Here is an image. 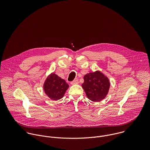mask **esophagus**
I'll use <instances>...</instances> for the list:
<instances>
[{"label": "esophagus", "instance_id": "34e87169", "mask_svg": "<svg viewBox=\"0 0 150 150\" xmlns=\"http://www.w3.org/2000/svg\"><path fill=\"white\" fill-rule=\"evenodd\" d=\"M79 84V80H75L71 82V85H75V84Z\"/></svg>", "mask_w": 150, "mask_h": 150}]
</instances>
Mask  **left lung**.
Returning <instances> with one entry per match:
<instances>
[{
  "label": "left lung",
  "mask_w": 150,
  "mask_h": 150,
  "mask_svg": "<svg viewBox=\"0 0 150 150\" xmlns=\"http://www.w3.org/2000/svg\"><path fill=\"white\" fill-rule=\"evenodd\" d=\"M82 87L86 97L95 102L104 99L108 92L110 83L106 76L99 70L90 72L84 76Z\"/></svg>",
  "instance_id": "left-lung-1"
}]
</instances>
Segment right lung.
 Segmentation results:
<instances>
[{"instance_id":"add662e5","label":"right lung","mask_w":150,"mask_h":150,"mask_svg":"<svg viewBox=\"0 0 150 150\" xmlns=\"http://www.w3.org/2000/svg\"><path fill=\"white\" fill-rule=\"evenodd\" d=\"M69 86L64 79H61L55 73H51L44 81L43 89L50 99L58 100L64 96Z\"/></svg>"}]
</instances>
